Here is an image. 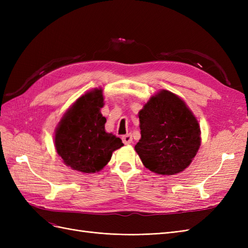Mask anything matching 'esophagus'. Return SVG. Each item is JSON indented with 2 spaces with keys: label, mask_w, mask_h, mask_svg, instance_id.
<instances>
[{
  "label": "esophagus",
  "mask_w": 248,
  "mask_h": 248,
  "mask_svg": "<svg viewBox=\"0 0 248 248\" xmlns=\"http://www.w3.org/2000/svg\"><path fill=\"white\" fill-rule=\"evenodd\" d=\"M122 140L125 145H129L132 142V136L131 134H126V136L122 138Z\"/></svg>",
  "instance_id": "1"
}]
</instances>
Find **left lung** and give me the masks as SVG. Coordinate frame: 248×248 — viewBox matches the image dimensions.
I'll list each match as a JSON object with an SVG mask.
<instances>
[{
	"mask_svg": "<svg viewBox=\"0 0 248 248\" xmlns=\"http://www.w3.org/2000/svg\"><path fill=\"white\" fill-rule=\"evenodd\" d=\"M140 140L134 147L144 166L158 175L189 167L201 146V128L183 99L160 90L139 111Z\"/></svg>",
	"mask_w": 248,
	"mask_h": 248,
	"instance_id": "1",
	"label": "left lung"
}]
</instances>
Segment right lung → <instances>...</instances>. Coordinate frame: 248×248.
<instances>
[{"instance_id":"add662e5","label":"right lung","mask_w":248,"mask_h":248,"mask_svg":"<svg viewBox=\"0 0 248 248\" xmlns=\"http://www.w3.org/2000/svg\"><path fill=\"white\" fill-rule=\"evenodd\" d=\"M103 90L95 88L81 95L67 109L55 132V147L67 167L84 174L101 170L112 152L124 144L106 131Z\"/></svg>"}]
</instances>
